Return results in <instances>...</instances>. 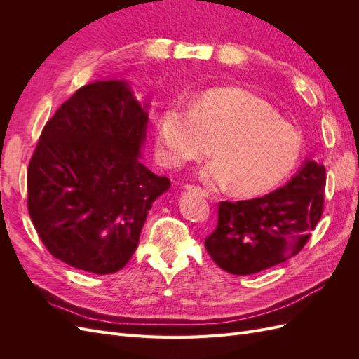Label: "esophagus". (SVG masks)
<instances>
[{
  "label": "esophagus",
  "instance_id": "34e87169",
  "mask_svg": "<svg viewBox=\"0 0 359 359\" xmlns=\"http://www.w3.org/2000/svg\"><path fill=\"white\" fill-rule=\"evenodd\" d=\"M186 189H187V190H190V191H194V193L201 194V196H203V198L214 199V198L211 196V194H210V191H206L205 189H202V187H199V186H186Z\"/></svg>",
  "mask_w": 359,
  "mask_h": 359
}]
</instances>
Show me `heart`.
I'll list each match as a JSON object with an SVG mask.
<instances>
[{
    "label": "heart",
    "instance_id": "b5f03b06",
    "mask_svg": "<svg viewBox=\"0 0 359 359\" xmlns=\"http://www.w3.org/2000/svg\"><path fill=\"white\" fill-rule=\"evenodd\" d=\"M201 175L236 194L264 193L295 168L302 139L266 102L238 88L206 91L190 109L170 104L161 114L156 145L166 165L178 168L208 154Z\"/></svg>",
    "mask_w": 359,
    "mask_h": 359
}]
</instances>
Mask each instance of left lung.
<instances>
[{
    "label": "left lung",
    "instance_id": "1",
    "mask_svg": "<svg viewBox=\"0 0 359 359\" xmlns=\"http://www.w3.org/2000/svg\"><path fill=\"white\" fill-rule=\"evenodd\" d=\"M325 168L306 160L286 186L262 198L219 203V223L205 248L222 269L256 274L298 255L319 223Z\"/></svg>",
    "mask_w": 359,
    "mask_h": 359
}]
</instances>
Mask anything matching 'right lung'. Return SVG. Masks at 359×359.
I'll list each match as a JSON object with an SVG mask.
<instances>
[{"mask_svg":"<svg viewBox=\"0 0 359 359\" xmlns=\"http://www.w3.org/2000/svg\"><path fill=\"white\" fill-rule=\"evenodd\" d=\"M145 107L126 81H97L43 127L28 165V212L64 264L100 276L121 269L153 202L170 187L139 161Z\"/></svg>","mask_w":359,"mask_h":359,"instance_id":"obj_1","label":"right lung"}]
</instances>
